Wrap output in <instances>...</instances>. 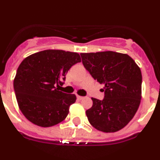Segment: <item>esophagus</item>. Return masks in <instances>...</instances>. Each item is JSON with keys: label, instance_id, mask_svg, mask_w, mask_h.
I'll return each instance as SVG.
<instances>
[{"label": "esophagus", "instance_id": "esophagus-1", "mask_svg": "<svg viewBox=\"0 0 160 160\" xmlns=\"http://www.w3.org/2000/svg\"><path fill=\"white\" fill-rule=\"evenodd\" d=\"M77 99H79V100H81V99H83V96H80V95H77Z\"/></svg>", "mask_w": 160, "mask_h": 160}]
</instances>
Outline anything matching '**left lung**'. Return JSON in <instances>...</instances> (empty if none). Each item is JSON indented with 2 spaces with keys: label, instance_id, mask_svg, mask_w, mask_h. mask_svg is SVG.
I'll return each mask as SVG.
<instances>
[{
  "label": "left lung",
  "instance_id": "obj_1",
  "mask_svg": "<svg viewBox=\"0 0 160 160\" xmlns=\"http://www.w3.org/2000/svg\"><path fill=\"white\" fill-rule=\"evenodd\" d=\"M83 66L104 85V98H92L86 111L91 125L99 131L114 132L127 125L141 103L142 75L131 57L114 51L80 53Z\"/></svg>",
  "mask_w": 160,
  "mask_h": 160
}]
</instances>
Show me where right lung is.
Wrapping results in <instances>:
<instances>
[{
  "mask_svg": "<svg viewBox=\"0 0 160 160\" xmlns=\"http://www.w3.org/2000/svg\"><path fill=\"white\" fill-rule=\"evenodd\" d=\"M80 62L79 53L60 50H43L23 60L13 87L19 109L28 120L41 127L65 120L77 97L58 88L69 68Z\"/></svg>",
  "mask_w": 160,
  "mask_h": 160,
  "instance_id": "add662e5",
  "label": "right lung"
}]
</instances>
